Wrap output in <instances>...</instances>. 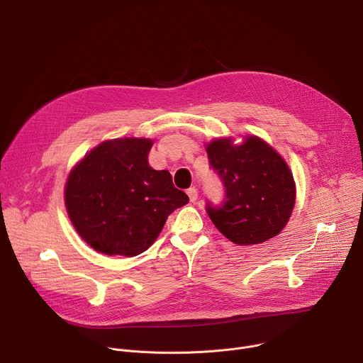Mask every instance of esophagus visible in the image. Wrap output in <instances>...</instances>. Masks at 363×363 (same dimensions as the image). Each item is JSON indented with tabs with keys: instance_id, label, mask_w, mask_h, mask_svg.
I'll return each instance as SVG.
<instances>
[{
	"instance_id": "1",
	"label": "esophagus",
	"mask_w": 363,
	"mask_h": 363,
	"mask_svg": "<svg viewBox=\"0 0 363 363\" xmlns=\"http://www.w3.org/2000/svg\"><path fill=\"white\" fill-rule=\"evenodd\" d=\"M186 194H188L191 202H195V201H196V198H198V191H196L194 186L189 188V189H186Z\"/></svg>"
}]
</instances>
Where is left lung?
Wrapping results in <instances>:
<instances>
[{
	"label": "left lung",
	"instance_id": "8db88e82",
	"mask_svg": "<svg viewBox=\"0 0 363 363\" xmlns=\"http://www.w3.org/2000/svg\"><path fill=\"white\" fill-rule=\"evenodd\" d=\"M211 168L225 188L221 205L206 213L230 241L252 245L276 237L287 224L296 185L286 161L263 139L247 136L241 145L216 139L206 145Z\"/></svg>",
	"mask_w": 363,
	"mask_h": 363
}]
</instances>
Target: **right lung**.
<instances>
[{
  "label": "right lung",
  "mask_w": 363,
  "mask_h": 363,
  "mask_svg": "<svg viewBox=\"0 0 363 363\" xmlns=\"http://www.w3.org/2000/svg\"><path fill=\"white\" fill-rule=\"evenodd\" d=\"M152 145L145 138L106 140L72 169L65 191L67 214L96 251L125 257L146 251L168 216L188 203L168 171L149 167Z\"/></svg>",
  "instance_id": "obj_1"
}]
</instances>
